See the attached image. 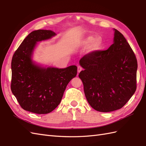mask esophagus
<instances>
[{
    "label": "esophagus",
    "mask_w": 146,
    "mask_h": 146,
    "mask_svg": "<svg viewBox=\"0 0 146 146\" xmlns=\"http://www.w3.org/2000/svg\"><path fill=\"white\" fill-rule=\"evenodd\" d=\"M78 68V72L79 73L82 70V68L80 66H78V68Z\"/></svg>",
    "instance_id": "1"
}]
</instances>
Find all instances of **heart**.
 <instances>
[{"label":"heart","mask_w":146,"mask_h":146,"mask_svg":"<svg viewBox=\"0 0 146 146\" xmlns=\"http://www.w3.org/2000/svg\"><path fill=\"white\" fill-rule=\"evenodd\" d=\"M91 43H92V47H99L102 44V39L100 38H96L94 39L93 36H89L83 41V44L85 46H88Z\"/></svg>","instance_id":"b5f03b06"}]
</instances>
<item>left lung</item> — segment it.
<instances>
[{
    "label": "left lung",
    "instance_id": "8db88e82",
    "mask_svg": "<svg viewBox=\"0 0 146 146\" xmlns=\"http://www.w3.org/2000/svg\"><path fill=\"white\" fill-rule=\"evenodd\" d=\"M114 30V42L107 50L90 52L79 62L87 101L100 112L122 108L136 90V56L123 35Z\"/></svg>",
    "mask_w": 146,
    "mask_h": 146
}]
</instances>
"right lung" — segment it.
I'll return each mask as SVG.
<instances>
[{"label": "right lung", "mask_w": 146, "mask_h": 146, "mask_svg": "<svg viewBox=\"0 0 146 146\" xmlns=\"http://www.w3.org/2000/svg\"><path fill=\"white\" fill-rule=\"evenodd\" d=\"M55 35L52 30H35L24 39L13 56L11 90L26 111L36 114L52 111L60 104L68 84L77 75L76 66L46 68L32 61L37 42Z\"/></svg>", "instance_id": "add662e5"}]
</instances>
